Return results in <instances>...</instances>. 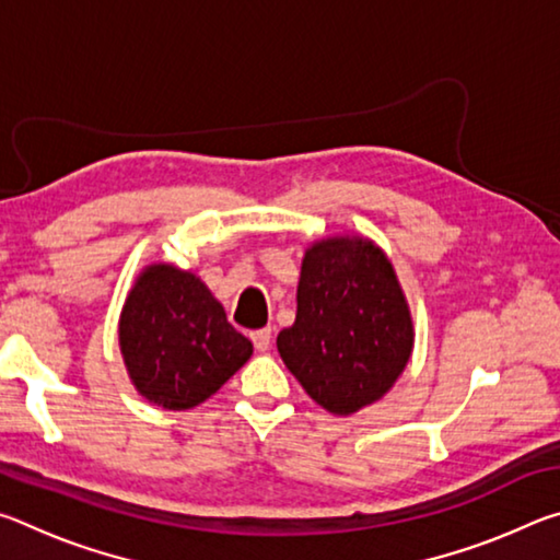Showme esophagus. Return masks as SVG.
Returning <instances> with one entry per match:
<instances>
[{"label": "esophagus", "instance_id": "obj_1", "mask_svg": "<svg viewBox=\"0 0 560 560\" xmlns=\"http://www.w3.org/2000/svg\"><path fill=\"white\" fill-rule=\"evenodd\" d=\"M252 343H254V348L259 350V353H264V350H269V346H271V330H269V328L254 330V334H252Z\"/></svg>", "mask_w": 560, "mask_h": 560}]
</instances>
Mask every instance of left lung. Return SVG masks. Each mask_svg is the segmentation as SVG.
Here are the masks:
<instances>
[{
	"instance_id": "obj_1",
	"label": "left lung",
	"mask_w": 560,
	"mask_h": 560,
	"mask_svg": "<svg viewBox=\"0 0 560 560\" xmlns=\"http://www.w3.org/2000/svg\"><path fill=\"white\" fill-rule=\"evenodd\" d=\"M296 303L277 348L303 390L334 415L381 400L412 353L410 308L385 254L348 236L314 244Z\"/></svg>"
}]
</instances>
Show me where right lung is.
I'll return each instance as SVG.
<instances>
[{
  "instance_id": "1",
  "label": "right lung",
  "mask_w": 560,
  "mask_h": 560,
  "mask_svg": "<svg viewBox=\"0 0 560 560\" xmlns=\"http://www.w3.org/2000/svg\"><path fill=\"white\" fill-rule=\"evenodd\" d=\"M120 350L145 400L189 410L240 371L252 343L195 273L155 264L140 273L122 308Z\"/></svg>"
}]
</instances>
